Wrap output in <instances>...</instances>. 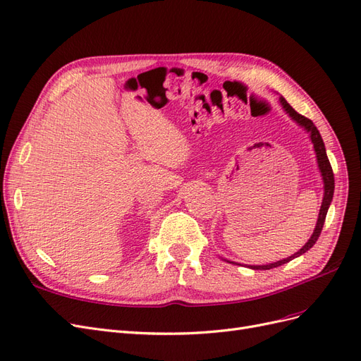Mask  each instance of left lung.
Returning <instances> with one entry per match:
<instances>
[{
    "instance_id": "obj_1",
    "label": "left lung",
    "mask_w": 361,
    "mask_h": 361,
    "mask_svg": "<svg viewBox=\"0 0 361 361\" xmlns=\"http://www.w3.org/2000/svg\"><path fill=\"white\" fill-rule=\"evenodd\" d=\"M280 99V105L283 106V110H285L290 117L292 120H295L300 126H302L307 133L310 134V140L313 143V149L316 152V159H318V167H319V171H321V176H322V180H324V199H322V204H321V209H319V216H318V223H316V227L313 231V235L310 236V239L307 243H305V245L302 248H300L297 253L289 256L288 259H283V260H279V262H274V264H268V265H250L251 269H260V271H265V269H271V268H277L283 264H288V262H290L292 259L298 257L301 255H304L305 251H309L314 244L316 241H318V238L322 232V227H324V223H325V216H326V212H329V207H330V203L333 200V192H334V174H333V169H331V164L329 161V157H326V152H325V146H324V141H322V137L319 134L318 128H316L313 125V122L310 118L304 117L301 114H298L297 111L293 110V108L286 102V99L283 96L279 97ZM228 262V260H227ZM231 264H233V262H231Z\"/></svg>"
}]
</instances>
